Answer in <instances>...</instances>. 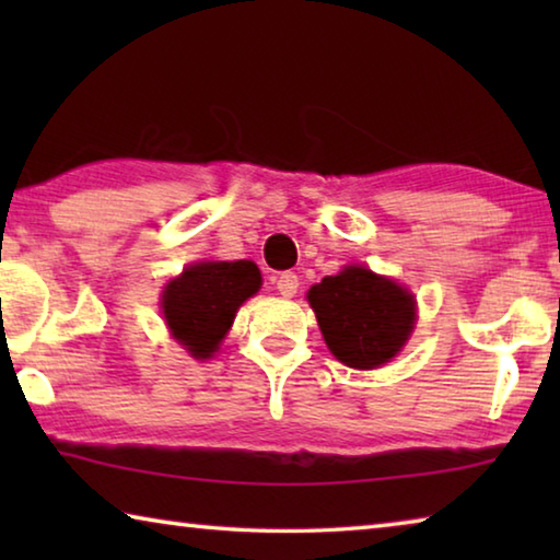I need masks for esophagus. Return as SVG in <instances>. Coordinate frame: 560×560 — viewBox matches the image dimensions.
<instances>
[{
	"mask_svg": "<svg viewBox=\"0 0 560 560\" xmlns=\"http://www.w3.org/2000/svg\"><path fill=\"white\" fill-rule=\"evenodd\" d=\"M273 287H277L281 296H293V293H296V289H299V277L293 271H283V273H279L277 279H273Z\"/></svg>",
	"mask_w": 560,
	"mask_h": 560,
	"instance_id": "obj_1",
	"label": "esophagus"
}]
</instances>
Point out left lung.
<instances>
[{"label":"left lung","instance_id":"1","mask_svg":"<svg viewBox=\"0 0 560 560\" xmlns=\"http://www.w3.org/2000/svg\"><path fill=\"white\" fill-rule=\"evenodd\" d=\"M308 303L330 353L358 371L387 363L415 326L412 293L363 267L326 277L308 291Z\"/></svg>","mask_w":560,"mask_h":560}]
</instances>
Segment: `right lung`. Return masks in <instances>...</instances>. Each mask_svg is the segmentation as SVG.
Masks as SVG:
<instances>
[{
	"label": "right lung",
	"mask_w": 560,
	"mask_h": 560,
	"mask_svg": "<svg viewBox=\"0 0 560 560\" xmlns=\"http://www.w3.org/2000/svg\"><path fill=\"white\" fill-rule=\"evenodd\" d=\"M261 287L254 261H202L170 281L163 314L173 336L195 358H210L220 348L242 303Z\"/></svg>",
	"instance_id": "add662e5"
}]
</instances>
